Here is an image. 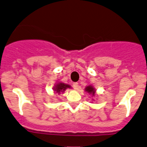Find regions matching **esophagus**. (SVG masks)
<instances>
[{"mask_svg":"<svg viewBox=\"0 0 147 147\" xmlns=\"http://www.w3.org/2000/svg\"><path fill=\"white\" fill-rule=\"evenodd\" d=\"M72 87H73L74 89H78V82H73L72 83Z\"/></svg>","mask_w":147,"mask_h":147,"instance_id":"34e87169","label":"esophagus"}]
</instances>
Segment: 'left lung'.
<instances>
[{
  "label": "left lung",
  "mask_w": 147,
  "mask_h": 147,
  "mask_svg": "<svg viewBox=\"0 0 147 147\" xmlns=\"http://www.w3.org/2000/svg\"><path fill=\"white\" fill-rule=\"evenodd\" d=\"M85 92H86L87 93L92 95V97H95L96 95V90L94 88L93 85H88V86L85 87ZM93 100L94 99H92V100Z\"/></svg>",
  "instance_id": "8db88e82"
}]
</instances>
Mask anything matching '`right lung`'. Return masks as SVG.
<instances>
[{"label": "right lung", "mask_w": 147, "mask_h": 147, "mask_svg": "<svg viewBox=\"0 0 147 147\" xmlns=\"http://www.w3.org/2000/svg\"><path fill=\"white\" fill-rule=\"evenodd\" d=\"M72 87L69 85V84L64 83L62 82H56L53 87V90L55 93H57L58 95L61 94L62 92H64L66 90L67 88H71Z\"/></svg>", "instance_id": "1"}]
</instances>
